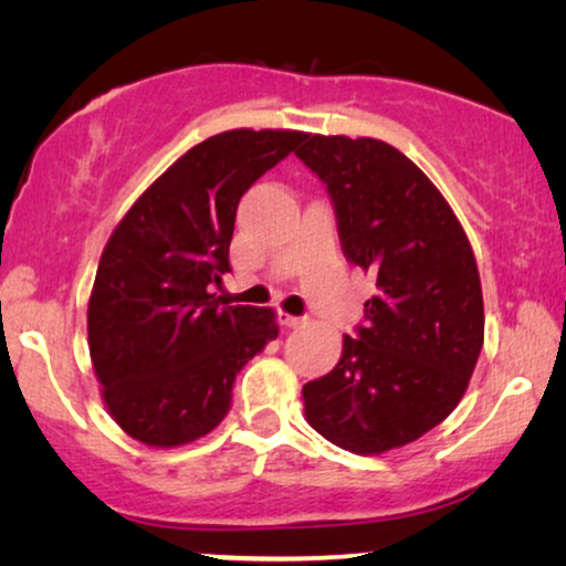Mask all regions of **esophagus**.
Instances as JSON below:
<instances>
[{"label": "esophagus", "instance_id": "obj_1", "mask_svg": "<svg viewBox=\"0 0 566 566\" xmlns=\"http://www.w3.org/2000/svg\"><path fill=\"white\" fill-rule=\"evenodd\" d=\"M281 322L285 324V327L296 329V327H304V324L308 322V316H291V314H283L281 312Z\"/></svg>", "mask_w": 566, "mask_h": 566}]
</instances>
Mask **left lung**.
I'll return each instance as SVG.
<instances>
[{
  "label": "left lung",
  "instance_id": "1",
  "mask_svg": "<svg viewBox=\"0 0 566 566\" xmlns=\"http://www.w3.org/2000/svg\"><path fill=\"white\" fill-rule=\"evenodd\" d=\"M296 157L335 208L345 260L376 275L355 337L304 386L306 420L345 451L384 453L453 412L482 353L474 252L415 161L376 138L306 136Z\"/></svg>",
  "mask_w": 566,
  "mask_h": 566
}]
</instances>
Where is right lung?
Masks as SVG:
<instances>
[{
  "label": "right lung",
  "instance_id": "add662e5",
  "mask_svg": "<svg viewBox=\"0 0 566 566\" xmlns=\"http://www.w3.org/2000/svg\"><path fill=\"white\" fill-rule=\"evenodd\" d=\"M306 134L227 130L185 151L123 216L97 265L87 332L105 405L130 438L211 432L237 374L277 337L273 308L221 306L237 206Z\"/></svg>",
  "mask_w": 566,
  "mask_h": 566
}]
</instances>
